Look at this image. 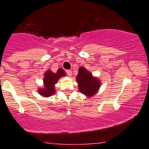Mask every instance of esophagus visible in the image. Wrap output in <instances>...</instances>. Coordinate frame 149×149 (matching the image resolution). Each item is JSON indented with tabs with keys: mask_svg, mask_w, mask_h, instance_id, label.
Returning a JSON list of instances; mask_svg holds the SVG:
<instances>
[{
	"mask_svg": "<svg viewBox=\"0 0 149 149\" xmlns=\"http://www.w3.org/2000/svg\"><path fill=\"white\" fill-rule=\"evenodd\" d=\"M66 73H67V75L71 77V76H72V71H71V70H67V71H66Z\"/></svg>",
	"mask_w": 149,
	"mask_h": 149,
	"instance_id": "esophagus-1",
	"label": "esophagus"
}]
</instances>
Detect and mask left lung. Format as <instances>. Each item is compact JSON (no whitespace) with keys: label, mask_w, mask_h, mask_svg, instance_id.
<instances>
[{"label":"left lung","mask_w":149,"mask_h":149,"mask_svg":"<svg viewBox=\"0 0 149 149\" xmlns=\"http://www.w3.org/2000/svg\"><path fill=\"white\" fill-rule=\"evenodd\" d=\"M76 80L80 92L88 97L95 95L100 88V80L92 76V73L84 67H80L78 69Z\"/></svg>","instance_id":"8db88e82"}]
</instances>
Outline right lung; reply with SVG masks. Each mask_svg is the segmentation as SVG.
I'll return each instance as SVG.
<instances>
[{
  "instance_id": "1",
  "label": "right lung",
  "mask_w": 149,
  "mask_h": 149,
  "mask_svg": "<svg viewBox=\"0 0 149 149\" xmlns=\"http://www.w3.org/2000/svg\"><path fill=\"white\" fill-rule=\"evenodd\" d=\"M66 76V73L62 69H58L57 73H53L48 70L44 74V88L38 89V93L42 97H50L54 95V85L61 77Z\"/></svg>"
}]
</instances>
